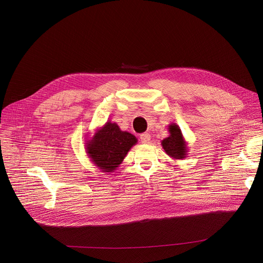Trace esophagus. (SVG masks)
<instances>
[{
  "instance_id": "obj_1",
  "label": "esophagus",
  "mask_w": 263,
  "mask_h": 263,
  "mask_svg": "<svg viewBox=\"0 0 263 263\" xmlns=\"http://www.w3.org/2000/svg\"><path fill=\"white\" fill-rule=\"evenodd\" d=\"M140 139H141V142L143 144H148L150 142V140H151V137H150V135L148 133H144V134H142L140 136Z\"/></svg>"
}]
</instances>
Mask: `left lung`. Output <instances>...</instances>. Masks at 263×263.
I'll return each mask as SVG.
<instances>
[{
  "label": "left lung",
  "instance_id": "1",
  "mask_svg": "<svg viewBox=\"0 0 263 263\" xmlns=\"http://www.w3.org/2000/svg\"><path fill=\"white\" fill-rule=\"evenodd\" d=\"M169 137L162 141V146L165 152L173 160H182L187 155V143L184 140L180 127L176 123H171L168 126Z\"/></svg>",
  "mask_w": 263,
  "mask_h": 263
}]
</instances>
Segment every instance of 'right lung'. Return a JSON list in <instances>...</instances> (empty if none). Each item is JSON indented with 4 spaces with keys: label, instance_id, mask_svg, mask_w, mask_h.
Returning <instances> with one entry per match:
<instances>
[{
    "label": "right lung",
    "instance_id": "add662e5",
    "mask_svg": "<svg viewBox=\"0 0 263 263\" xmlns=\"http://www.w3.org/2000/svg\"><path fill=\"white\" fill-rule=\"evenodd\" d=\"M86 142V152L92 164L103 173H111L123 162L138 139L133 134L121 130L117 123L107 121Z\"/></svg>",
    "mask_w": 263,
    "mask_h": 263
}]
</instances>
